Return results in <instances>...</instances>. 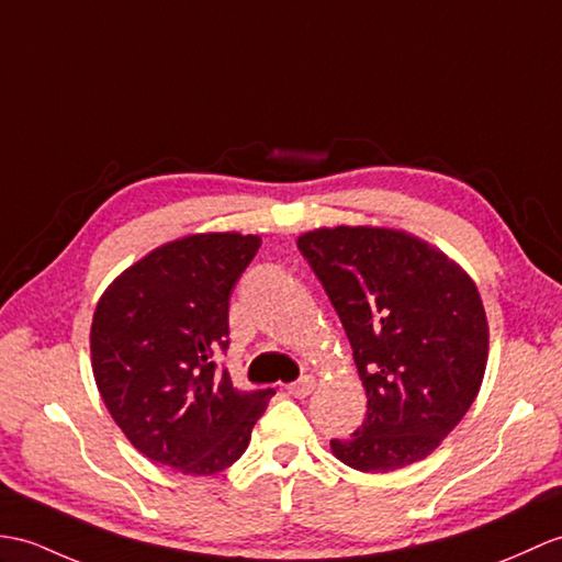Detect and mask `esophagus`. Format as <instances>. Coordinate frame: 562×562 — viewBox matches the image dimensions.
Instances as JSON below:
<instances>
[{"instance_id":"esophagus-1","label":"esophagus","mask_w":562,"mask_h":562,"mask_svg":"<svg viewBox=\"0 0 562 562\" xmlns=\"http://www.w3.org/2000/svg\"><path fill=\"white\" fill-rule=\"evenodd\" d=\"M313 387H316V381H313V378L306 375V378H302V381L286 385V395L304 400V397H308V395L313 393Z\"/></svg>"}]
</instances>
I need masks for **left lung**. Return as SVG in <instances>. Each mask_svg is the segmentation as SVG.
I'll return each mask as SVG.
<instances>
[{"mask_svg":"<svg viewBox=\"0 0 562 562\" xmlns=\"http://www.w3.org/2000/svg\"><path fill=\"white\" fill-rule=\"evenodd\" d=\"M296 246L342 321L369 397L367 419L330 440L333 454L363 474L428 458L486 373L488 321L474 280L395 227H318L299 234Z\"/></svg>","mask_w":562,"mask_h":562,"instance_id":"obj_1","label":"left lung"}]
</instances>
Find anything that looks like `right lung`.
<instances>
[{
    "label": "right lung",
    "instance_id": "add662e5",
    "mask_svg": "<svg viewBox=\"0 0 562 562\" xmlns=\"http://www.w3.org/2000/svg\"><path fill=\"white\" fill-rule=\"evenodd\" d=\"M258 249V234H187L138 258L98 299L90 363L104 407L140 454L181 474L237 462L276 395L241 393L213 361L229 345V294Z\"/></svg>",
    "mask_w": 562,
    "mask_h": 562
}]
</instances>
